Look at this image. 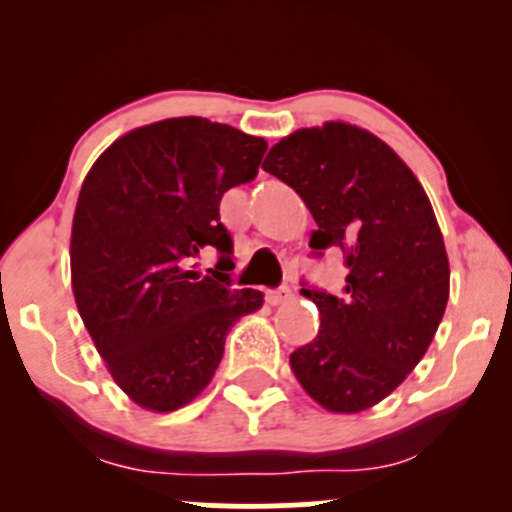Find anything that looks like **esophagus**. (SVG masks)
I'll return each instance as SVG.
<instances>
[{"label": "esophagus", "mask_w": 512, "mask_h": 512, "mask_svg": "<svg viewBox=\"0 0 512 512\" xmlns=\"http://www.w3.org/2000/svg\"><path fill=\"white\" fill-rule=\"evenodd\" d=\"M293 301V289L291 286H279V289L267 291V303L272 305H284Z\"/></svg>", "instance_id": "esophagus-1"}]
</instances>
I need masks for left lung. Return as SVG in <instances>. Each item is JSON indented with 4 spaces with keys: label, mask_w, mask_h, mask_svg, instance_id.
<instances>
[{
    "label": "left lung",
    "mask_w": 512,
    "mask_h": 512,
    "mask_svg": "<svg viewBox=\"0 0 512 512\" xmlns=\"http://www.w3.org/2000/svg\"><path fill=\"white\" fill-rule=\"evenodd\" d=\"M262 168L301 195L315 257L344 252L337 296L305 286L320 330L291 354L303 390L334 414L370 409L404 383L443 320L450 267L424 187L383 139L346 122L298 129Z\"/></svg>",
    "instance_id": "obj_1"
}]
</instances>
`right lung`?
<instances>
[{
	"instance_id": "obj_1",
	"label": "right lung",
	"mask_w": 512,
	"mask_h": 512,
	"mask_svg": "<svg viewBox=\"0 0 512 512\" xmlns=\"http://www.w3.org/2000/svg\"><path fill=\"white\" fill-rule=\"evenodd\" d=\"M267 142L207 117L120 137L88 170L72 223V289L98 354L139 407L175 411L219 368L233 322L262 293L231 289L223 192L257 175ZM216 249L207 277L191 264Z\"/></svg>"
}]
</instances>
